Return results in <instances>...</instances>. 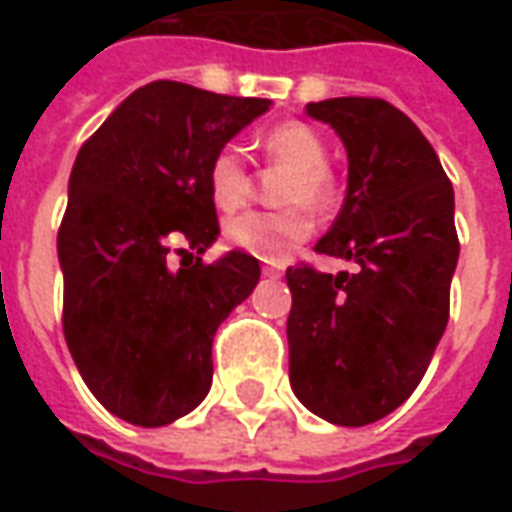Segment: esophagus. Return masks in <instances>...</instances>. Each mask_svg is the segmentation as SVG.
I'll return each instance as SVG.
<instances>
[{
  "label": "esophagus",
  "instance_id": "34e87169",
  "mask_svg": "<svg viewBox=\"0 0 512 512\" xmlns=\"http://www.w3.org/2000/svg\"><path fill=\"white\" fill-rule=\"evenodd\" d=\"M263 277L279 279V277H282V268H279V266H263Z\"/></svg>",
  "mask_w": 512,
  "mask_h": 512
}]
</instances>
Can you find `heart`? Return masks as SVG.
<instances>
[{
  "instance_id": "heart-1",
  "label": "heart",
  "mask_w": 512,
  "mask_h": 512,
  "mask_svg": "<svg viewBox=\"0 0 512 512\" xmlns=\"http://www.w3.org/2000/svg\"><path fill=\"white\" fill-rule=\"evenodd\" d=\"M268 161L288 169L277 186L279 202H304L310 208H323L332 200L329 150L321 134L301 120L279 123L263 136ZM208 191L219 211H235L249 197V172L238 147H222L208 164ZM312 233L310 213L301 205H288L279 211H246L224 224V238L249 255L279 263Z\"/></svg>"
}]
</instances>
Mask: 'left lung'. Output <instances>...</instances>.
<instances>
[{
    "label": "left lung",
    "instance_id": "obj_1",
    "mask_svg": "<svg viewBox=\"0 0 512 512\" xmlns=\"http://www.w3.org/2000/svg\"><path fill=\"white\" fill-rule=\"evenodd\" d=\"M307 115L348 150V191L315 252L359 271L290 266V386L312 414L359 428L417 389L450 318L458 266L452 183L430 142L381 98H329Z\"/></svg>",
    "mask_w": 512,
    "mask_h": 512
}]
</instances>
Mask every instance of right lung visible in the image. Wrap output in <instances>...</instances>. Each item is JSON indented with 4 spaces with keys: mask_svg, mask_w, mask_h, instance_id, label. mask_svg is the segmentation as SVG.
<instances>
[{
    "mask_svg": "<svg viewBox=\"0 0 512 512\" xmlns=\"http://www.w3.org/2000/svg\"><path fill=\"white\" fill-rule=\"evenodd\" d=\"M268 98L150 82L79 150L57 233L62 332L84 384L115 417L161 428L200 406L219 323L255 290L260 263H202L219 219L208 164ZM190 246L180 269L168 249Z\"/></svg>",
    "mask_w": 512,
    "mask_h": 512,
    "instance_id": "add662e5",
    "label": "right lung"
}]
</instances>
